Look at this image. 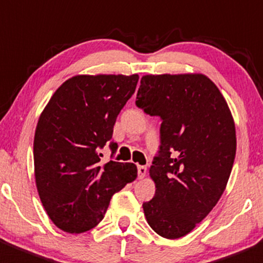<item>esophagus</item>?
<instances>
[{
  "instance_id": "1",
  "label": "esophagus",
  "mask_w": 263,
  "mask_h": 263,
  "mask_svg": "<svg viewBox=\"0 0 263 263\" xmlns=\"http://www.w3.org/2000/svg\"><path fill=\"white\" fill-rule=\"evenodd\" d=\"M137 173H139V178H144L146 176V167L145 165H139L137 167Z\"/></svg>"
}]
</instances>
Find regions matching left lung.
Masks as SVG:
<instances>
[{
    "instance_id": "left-lung-1",
    "label": "left lung",
    "mask_w": 263,
    "mask_h": 263,
    "mask_svg": "<svg viewBox=\"0 0 263 263\" xmlns=\"http://www.w3.org/2000/svg\"><path fill=\"white\" fill-rule=\"evenodd\" d=\"M136 105L162 119L159 154L149 170L155 195L142 204L145 218L158 235L182 238L228 185L236 153L233 114L202 73L144 76Z\"/></svg>"
}]
</instances>
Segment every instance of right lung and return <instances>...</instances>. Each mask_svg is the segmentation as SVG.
<instances>
[{"instance_id": "add662e5", "label": "right lung", "mask_w": 263, "mask_h": 263, "mask_svg": "<svg viewBox=\"0 0 263 263\" xmlns=\"http://www.w3.org/2000/svg\"><path fill=\"white\" fill-rule=\"evenodd\" d=\"M137 81V74L74 76L41 113L33 142L35 186L48 217L65 233L95 228L111 196L136 180L134 163H101L100 150ZM109 146L114 153L118 145Z\"/></svg>"}]
</instances>
